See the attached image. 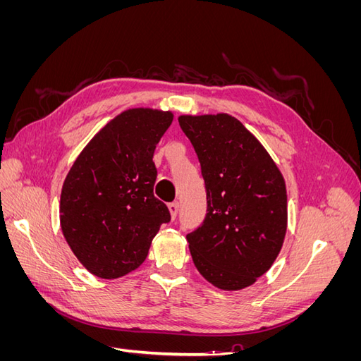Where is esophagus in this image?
Listing matches in <instances>:
<instances>
[{
    "mask_svg": "<svg viewBox=\"0 0 361 361\" xmlns=\"http://www.w3.org/2000/svg\"><path fill=\"white\" fill-rule=\"evenodd\" d=\"M169 211H170L171 218L174 220V218L178 216V212H179V203H178V202H173V203H170V204H169Z\"/></svg>",
    "mask_w": 361,
    "mask_h": 361,
    "instance_id": "esophagus-1",
    "label": "esophagus"
}]
</instances>
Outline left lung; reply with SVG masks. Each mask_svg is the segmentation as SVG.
<instances>
[{
  "label": "left lung",
  "instance_id": "obj_1",
  "mask_svg": "<svg viewBox=\"0 0 361 361\" xmlns=\"http://www.w3.org/2000/svg\"><path fill=\"white\" fill-rule=\"evenodd\" d=\"M202 166L207 212L187 235L192 262L218 289L241 290L274 264L288 228L286 183L277 164L231 114L179 116Z\"/></svg>",
  "mask_w": 361,
  "mask_h": 361
}]
</instances>
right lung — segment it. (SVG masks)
<instances>
[{
  "label": "right lung",
  "instance_id": "1",
  "mask_svg": "<svg viewBox=\"0 0 361 361\" xmlns=\"http://www.w3.org/2000/svg\"><path fill=\"white\" fill-rule=\"evenodd\" d=\"M171 122V111L129 108L89 141L64 179L61 232L96 277L111 280L137 269L161 224L170 221L169 207L154 195L152 158Z\"/></svg>",
  "mask_w": 361,
  "mask_h": 361
}]
</instances>
